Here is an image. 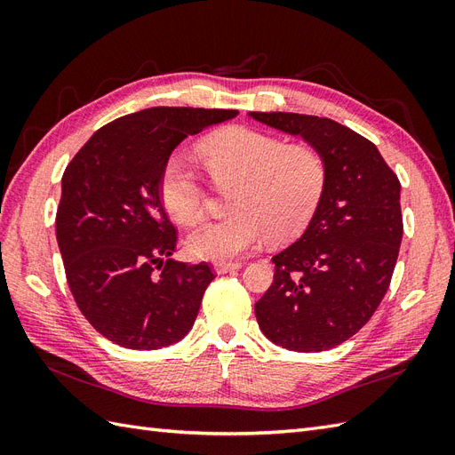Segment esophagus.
Masks as SVG:
<instances>
[{"instance_id": "34e87169", "label": "esophagus", "mask_w": 455, "mask_h": 455, "mask_svg": "<svg viewBox=\"0 0 455 455\" xmlns=\"http://www.w3.org/2000/svg\"><path fill=\"white\" fill-rule=\"evenodd\" d=\"M241 261H216L214 264V271L218 275L222 273H229V271H235V269H241Z\"/></svg>"}]
</instances>
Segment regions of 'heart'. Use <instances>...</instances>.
I'll return each instance as SVG.
<instances>
[{"label": "heart", "mask_w": 455, "mask_h": 455, "mask_svg": "<svg viewBox=\"0 0 455 455\" xmlns=\"http://www.w3.org/2000/svg\"><path fill=\"white\" fill-rule=\"evenodd\" d=\"M218 186H231L229 216L189 233L188 251L203 259L241 258L264 241L291 239L307 226L324 186V163L309 144L284 146L271 134L228 127L199 146ZM161 201L180 224H196L204 211L197 174L172 157L161 174Z\"/></svg>", "instance_id": "1"}]
</instances>
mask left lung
<instances>
[{
  "mask_svg": "<svg viewBox=\"0 0 455 455\" xmlns=\"http://www.w3.org/2000/svg\"><path fill=\"white\" fill-rule=\"evenodd\" d=\"M319 151L324 186L301 237L275 254L273 284L256 301L259 330L298 353L332 349L370 321L387 292L403 241L401 182L378 148L338 121L251 112Z\"/></svg>",
  "mask_w": 455,
  "mask_h": 455,
  "instance_id": "left-lung-1",
  "label": "left lung"
}]
</instances>
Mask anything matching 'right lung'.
<instances>
[{
	"label": "right lung",
	"mask_w": 455,
	"mask_h": 455,
	"mask_svg": "<svg viewBox=\"0 0 455 455\" xmlns=\"http://www.w3.org/2000/svg\"><path fill=\"white\" fill-rule=\"evenodd\" d=\"M237 109L148 108L96 131L68 164L57 241L68 284L85 319L121 347L180 341L214 279L206 261L171 259L176 229L161 201V174L189 134Z\"/></svg>",
	"instance_id": "right-lung-1"
}]
</instances>
